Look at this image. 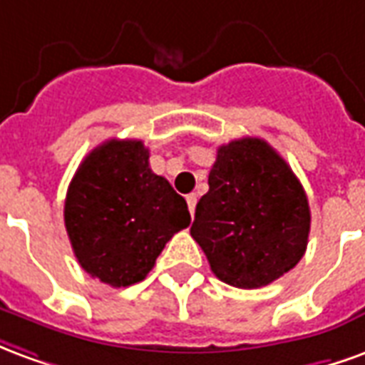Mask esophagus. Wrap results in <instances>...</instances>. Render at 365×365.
<instances>
[{"mask_svg": "<svg viewBox=\"0 0 365 365\" xmlns=\"http://www.w3.org/2000/svg\"><path fill=\"white\" fill-rule=\"evenodd\" d=\"M185 199H187V207H190V213L191 217H193V213H195V205H197V195H195V193H190Z\"/></svg>", "mask_w": 365, "mask_h": 365, "instance_id": "34e87169", "label": "esophagus"}]
</instances>
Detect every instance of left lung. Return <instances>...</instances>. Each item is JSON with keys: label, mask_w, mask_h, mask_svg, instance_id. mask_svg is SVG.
Segmentation results:
<instances>
[{"label": "left lung", "mask_w": 365, "mask_h": 365, "mask_svg": "<svg viewBox=\"0 0 365 365\" xmlns=\"http://www.w3.org/2000/svg\"><path fill=\"white\" fill-rule=\"evenodd\" d=\"M309 230L305 190L266 140L219 146L191 237L221 282L240 289L275 282L303 258Z\"/></svg>", "instance_id": "1"}]
</instances>
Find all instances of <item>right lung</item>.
I'll return each mask as SVG.
<instances>
[{"mask_svg": "<svg viewBox=\"0 0 365 365\" xmlns=\"http://www.w3.org/2000/svg\"><path fill=\"white\" fill-rule=\"evenodd\" d=\"M148 158L143 140L111 138L86 156L68 187L64 222L76 258L111 287L143 282L191 222L185 199Z\"/></svg>", "mask_w": 365, "mask_h": 365, "instance_id": "add662e5", "label": "right lung"}]
</instances>
